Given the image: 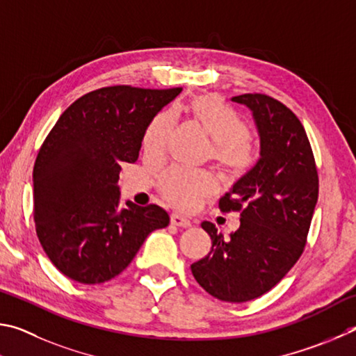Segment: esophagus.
<instances>
[{
    "label": "esophagus",
    "mask_w": 356,
    "mask_h": 356,
    "mask_svg": "<svg viewBox=\"0 0 356 356\" xmlns=\"http://www.w3.org/2000/svg\"><path fill=\"white\" fill-rule=\"evenodd\" d=\"M170 222H172V225L183 227V228H188V227L192 225V222L188 219V217H184V216L178 214V213H173L170 216Z\"/></svg>",
    "instance_id": "obj_1"
}]
</instances>
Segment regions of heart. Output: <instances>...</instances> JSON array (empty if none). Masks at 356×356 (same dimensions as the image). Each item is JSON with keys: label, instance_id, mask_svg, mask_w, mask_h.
Returning a JSON list of instances; mask_svg holds the SVG:
<instances>
[{"label": "heart", "instance_id": "b5f03b06", "mask_svg": "<svg viewBox=\"0 0 356 356\" xmlns=\"http://www.w3.org/2000/svg\"><path fill=\"white\" fill-rule=\"evenodd\" d=\"M188 112L213 140L211 154L217 164L233 173L245 172L253 161V147L248 124L239 112L213 95L194 98ZM173 122L172 111H162L149 122L142 139L147 153L158 154L164 149ZM159 189L177 208L192 209L214 191V183L203 173L170 167L161 173Z\"/></svg>", "mask_w": 356, "mask_h": 356}]
</instances>
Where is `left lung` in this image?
<instances>
[{
	"instance_id": "obj_1",
	"label": "left lung",
	"mask_w": 356,
	"mask_h": 356,
	"mask_svg": "<svg viewBox=\"0 0 356 356\" xmlns=\"http://www.w3.org/2000/svg\"><path fill=\"white\" fill-rule=\"evenodd\" d=\"M252 112L259 159L220 198L223 213L241 211V227L223 239L214 223L211 252L191 266L197 283L223 302L242 303L270 291L307 244L319 178L305 128L294 112L261 93L233 97Z\"/></svg>"
}]
</instances>
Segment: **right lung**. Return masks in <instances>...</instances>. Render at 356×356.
<instances>
[{
  "label": "right lung",
  "mask_w": 356,
  "mask_h": 356,
  "mask_svg": "<svg viewBox=\"0 0 356 356\" xmlns=\"http://www.w3.org/2000/svg\"><path fill=\"white\" fill-rule=\"evenodd\" d=\"M181 89L129 86L86 93L62 112L37 154L34 222L49 261L84 284L127 269L143 241L170 217L158 204L120 207L118 173L139 158L143 133Z\"/></svg>",
  "instance_id": "obj_1"
}]
</instances>
